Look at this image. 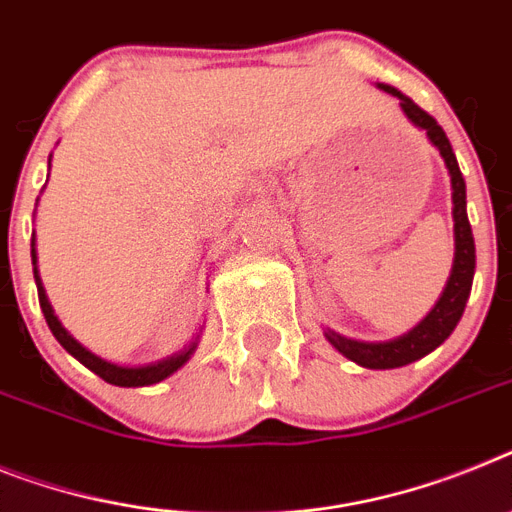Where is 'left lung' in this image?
<instances>
[{"mask_svg": "<svg viewBox=\"0 0 512 512\" xmlns=\"http://www.w3.org/2000/svg\"><path fill=\"white\" fill-rule=\"evenodd\" d=\"M385 93L395 96L401 101L403 114L411 119V122L419 127V130L427 132V137L432 140L440 156L445 158V166L450 171V182H453V221H455V260H453V273H450V281L442 291L440 302L435 304V309L424 317L414 330H409L406 336L395 338V341L385 343H364V341H351V338H343L338 333H325L333 346L341 351L346 359L362 364L367 369H395L403 367V364H411L416 359L427 356L429 351H435L445 338L450 336L461 320L463 309H466L468 294H471V281H474V268H476V249H474V234H471V223L466 216V182H463V174L458 169V161H455V153L450 148L448 135L442 132V127L437 124L435 117H429L427 111L419 109L409 96H403L401 90L390 88V85H380Z\"/></svg>", "mask_w": 512, "mask_h": 512, "instance_id": "obj_1", "label": "left lung"}]
</instances>
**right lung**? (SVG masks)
I'll list each match as a JSON object with an SVG mask.
<instances>
[{
    "label": "right lung",
    "mask_w": 512,
    "mask_h": 512,
    "mask_svg": "<svg viewBox=\"0 0 512 512\" xmlns=\"http://www.w3.org/2000/svg\"><path fill=\"white\" fill-rule=\"evenodd\" d=\"M30 247H33V244H30ZM30 257H33V263H36V249H30ZM33 276H36V286H38V304H41V312H44L46 325L51 328L54 338L62 343L67 354L75 356L77 362L85 364L90 372H96L101 380L111 382V385H119V388H143V385H153V382L166 380V377L174 375L176 369L182 367V364L190 359L192 351H195V343H190V346H187L184 351H179V354L169 356V359H163V362L148 364V367H117V364L103 362V359H98L96 354H90L88 349H83V346H80V343H77L75 338L62 328V322L54 317V309H51L49 299H46V291L44 286H41L38 270H33Z\"/></svg>",
    "instance_id": "right-lung-1"
}]
</instances>
